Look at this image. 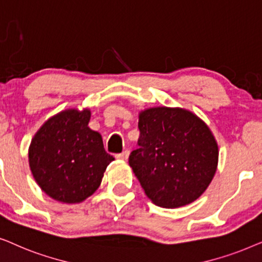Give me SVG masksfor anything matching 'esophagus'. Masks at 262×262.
<instances>
[{
    "label": "esophagus",
    "mask_w": 262,
    "mask_h": 262,
    "mask_svg": "<svg viewBox=\"0 0 262 262\" xmlns=\"http://www.w3.org/2000/svg\"><path fill=\"white\" fill-rule=\"evenodd\" d=\"M128 157H129V151H124V152L118 153V155H116V158L121 159V160H127Z\"/></svg>",
    "instance_id": "obj_1"
}]
</instances>
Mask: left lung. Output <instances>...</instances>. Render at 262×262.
<instances>
[{
    "instance_id": "obj_1",
    "label": "left lung",
    "mask_w": 262,
    "mask_h": 262,
    "mask_svg": "<svg viewBox=\"0 0 262 262\" xmlns=\"http://www.w3.org/2000/svg\"><path fill=\"white\" fill-rule=\"evenodd\" d=\"M139 148L129 165L153 204L186 206L207 189L218 165L217 141L204 121L181 107L139 114Z\"/></svg>"
}]
</instances>
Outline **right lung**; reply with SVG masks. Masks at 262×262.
<instances>
[{"label": "right lung", "instance_id": "1", "mask_svg": "<svg viewBox=\"0 0 262 262\" xmlns=\"http://www.w3.org/2000/svg\"><path fill=\"white\" fill-rule=\"evenodd\" d=\"M90 117L89 109L61 111L49 118L31 141V171L54 200H85L98 189L106 166L115 159L104 149L102 135L90 129Z\"/></svg>", "mask_w": 262, "mask_h": 262}]
</instances>
